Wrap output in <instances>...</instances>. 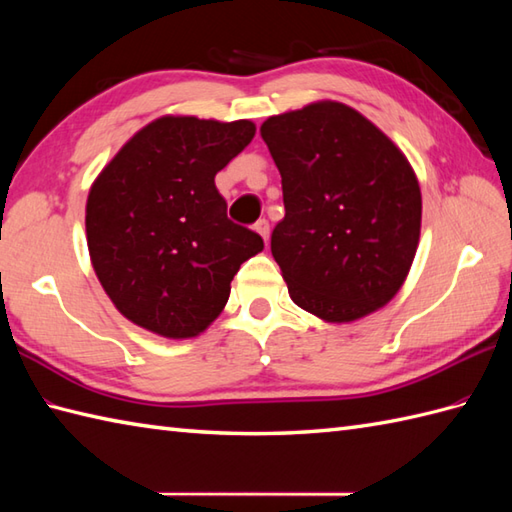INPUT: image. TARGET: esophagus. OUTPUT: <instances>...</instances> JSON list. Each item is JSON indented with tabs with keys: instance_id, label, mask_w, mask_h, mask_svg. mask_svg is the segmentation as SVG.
Here are the masks:
<instances>
[{
	"instance_id": "34e87169",
	"label": "esophagus",
	"mask_w": 512,
	"mask_h": 512,
	"mask_svg": "<svg viewBox=\"0 0 512 512\" xmlns=\"http://www.w3.org/2000/svg\"><path fill=\"white\" fill-rule=\"evenodd\" d=\"M255 231L264 237V242H268V235H270V226H268V222L266 220H259L257 224H255Z\"/></svg>"
}]
</instances>
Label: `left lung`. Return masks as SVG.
Masks as SVG:
<instances>
[{
    "label": "left lung",
    "instance_id": "left-lung-1",
    "mask_svg": "<svg viewBox=\"0 0 512 512\" xmlns=\"http://www.w3.org/2000/svg\"><path fill=\"white\" fill-rule=\"evenodd\" d=\"M259 132L284 189L270 250L290 299L328 323L387 306L420 242L422 195L407 156L336 101L270 116Z\"/></svg>",
    "mask_w": 512,
    "mask_h": 512
}]
</instances>
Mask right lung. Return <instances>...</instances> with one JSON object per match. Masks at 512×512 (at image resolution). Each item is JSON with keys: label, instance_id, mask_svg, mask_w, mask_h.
I'll return each mask as SVG.
<instances>
[{"label": "right lung", "instance_id": "right-lung-1", "mask_svg": "<svg viewBox=\"0 0 512 512\" xmlns=\"http://www.w3.org/2000/svg\"><path fill=\"white\" fill-rule=\"evenodd\" d=\"M255 136L250 121L160 116L94 180L85 233L94 273L125 319L193 339L220 317L231 281L264 239L226 217L215 187Z\"/></svg>", "mask_w": 512, "mask_h": 512}]
</instances>
